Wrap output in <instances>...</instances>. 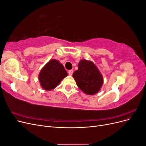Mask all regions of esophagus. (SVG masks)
Wrapping results in <instances>:
<instances>
[{
    "instance_id": "34e87169",
    "label": "esophagus",
    "mask_w": 146,
    "mask_h": 146,
    "mask_svg": "<svg viewBox=\"0 0 146 146\" xmlns=\"http://www.w3.org/2000/svg\"><path fill=\"white\" fill-rule=\"evenodd\" d=\"M68 74H69V76H72V74H73V70H72V69L69 70L68 71Z\"/></svg>"
}]
</instances>
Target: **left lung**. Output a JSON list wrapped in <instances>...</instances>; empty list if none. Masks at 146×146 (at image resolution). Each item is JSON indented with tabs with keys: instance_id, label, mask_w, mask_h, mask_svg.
<instances>
[{
	"instance_id": "1",
	"label": "left lung",
	"mask_w": 146,
	"mask_h": 146,
	"mask_svg": "<svg viewBox=\"0 0 146 146\" xmlns=\"http://www.w3.org/2000/svg\"><path fill=\"white\" fill-rule=\"evenodd\" d=\"M78 70L73 74L77 85L85 94L94 95L98 92L103 84V77L96 65L90 61L82 60Z\"/></svg>"
}]
</instances>
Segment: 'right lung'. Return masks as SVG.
I'll use <instances>...</instances> for the list:
<instances>
[{"instance_id":"1","label":"right lung","mask_w":146,"mask_h":146,"mask_svg":"<svg viewBox=\"0 0 146 146\" xmlns=\"http://www.w3.org/2000/svg\"><path fill=\"white\" fill-rule=\"evenodd\" d=\"M67 76L68 73L63 65L58 61L52 60L41 69L39 75V80L44 90L49 91L56 88Z\"/></svg>"}]
</instances>
